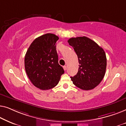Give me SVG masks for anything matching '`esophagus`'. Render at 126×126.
Listing matches in <instances>:
<instances>
[{
    "label": "esophagus",
    "instance_id": "obj_1",
    "mask_svg": "<svg viewBox=\"0 0 126 126\" xmlns=\"http://www.w3.org/2000/svg\"><path fill=\"white\" fill-rule=\"evenodd\" d=\"M63 69H64L65 70H66L67 69V66H63Z\"/></svg>",
    "mask_w": 126,
    "mask_h": 126
}]
</instances>
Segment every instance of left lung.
<instances>
[{"label": "left lung", "instance_id": "8db88e82", "mask_svg": "<svg viewBox=\"0 0 126 126\" xmlns=\"http://www.w3.org/2000/svg\"><path fill=\"white\" fill-rule=\"evenodd\" d=\"M77 55L79 68L71 77L73 84L82 90H91L100 83L106 70L105 51L94 41L86 37L71 38L68 41Z\"/></svg>", "mask_w": 126, "mask_h": 126}]
</instances>
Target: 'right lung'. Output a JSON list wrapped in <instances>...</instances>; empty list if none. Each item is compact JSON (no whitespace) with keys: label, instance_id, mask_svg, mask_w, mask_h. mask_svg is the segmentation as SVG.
Returning <instances> with one entry per match:
<instances>
[{"label":"right lung","instance_id":"obj_1","mask_svg":"<svg viewBox=\"0 0 126 126\" xmlns=\"http://www.w3.org/2000/svg\"><path fill=\"white\" fill-rule=\"evenodd\" d=\"M55 34L47 33L37 38L26 53L25 67L32 84L42 90H48L57 85L64 73L58 63Z\"/></svg>","mask_w":126,"mask_h":126}]
</instances>
